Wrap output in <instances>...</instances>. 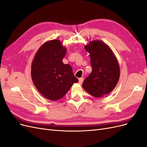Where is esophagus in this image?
I'll list each match as a JSON object with an SVG mask.
<instances>
[{
  "mask_svg": "<svg viewBox=\"0 0 147 147\" xmlns=\"http://www.w3.org/2000/svg\"><path fill=\"white\" fill-rule=\"evenodd\" d=\"M78 80H79V83L80 84H82L83 83V78H80L78 79Z\"/></svg>",
  "mask_w": 147,
  "mask_h": 147,
  "instance_id": "esophagus-1",
  "label": "esophagus"
}]
</instances>
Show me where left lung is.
Segmentation results:
<instances>
[{"mask_svg":"<svg viewBox=\"0 0 147 147\" xmlns=\"http://www.w3.org/2000/svg\"><path fill=\"white\" fill-rule=\"evenodd\" d=\"M90 53L92 72L84 80L83 88L96 97L108 94L116 86L119 78V67L111 49L104 42L94 40L84 47Z\"/></svg>","mask_w":147,"mask_h":147,"instance_id":"8db88e82","label":"left lung"}]
</instances>
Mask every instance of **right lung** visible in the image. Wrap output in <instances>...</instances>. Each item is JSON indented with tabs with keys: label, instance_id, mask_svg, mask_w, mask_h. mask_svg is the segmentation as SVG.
Returning <instances> with one entry per match:
<instances>
[{
	"label": "right lung",
	"instance_id": "1",
	"mask_svg": "<svg viewBox=\"0 0 147 147\" xmlns=\"http://www.w3.org/2000/svg\"><path fill=\"white\" fill-rule=\"evenodd\" d=\"M65 54L66 48L61 42L53 40L39 48L33 59L32 81L38 91L49 100L61 99L72 84L78 82L71 66L63 63Z\"/></svg>",
	"mask_w": 147,
	"mask_h": 147
}]
</instances>
